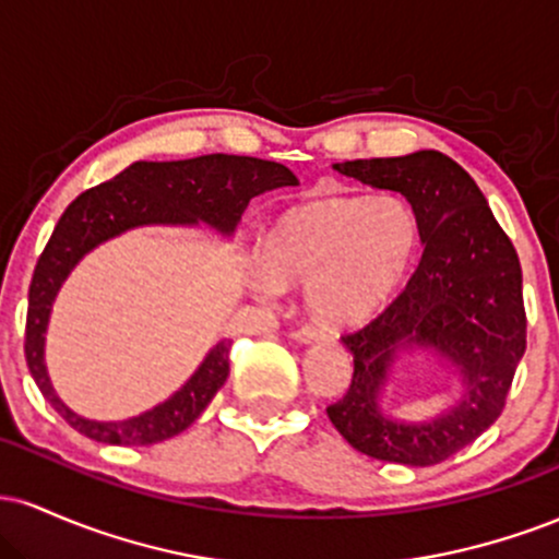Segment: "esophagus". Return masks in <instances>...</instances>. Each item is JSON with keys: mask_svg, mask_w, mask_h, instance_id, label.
Returning a JSON list of instances; mask_svg holds the SVG:
<instances>
[{"mask_svg": "<svg viewBox=\"0 0 559 559\" xmlns=\"http://www.w3.org/2000/svg\"><path fill=\"white\" fill-rule=\"evenodd\" d=\"M297 338L301 344H312V342H329V331L320 329V325H301L297 331Z\"/></svg>", "mask_w": 559, "mask_h": 559, "instance_id": "obj_1", "label": "esophagus"}]
</instances>
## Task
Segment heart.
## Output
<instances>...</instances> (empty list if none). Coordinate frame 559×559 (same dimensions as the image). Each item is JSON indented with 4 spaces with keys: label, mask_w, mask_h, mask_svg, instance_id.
<instances>
[{
    "label": "heart",
    "mask_w": 559,
    "mask_h": 559,
    "mask_svg": "<svg viewBox=\"0 0 559 559\" xmlns=\"http://www.w3.org/2000/svg\"><path fill=\"white\" fill-rule=\"evenodd\" d=\"M418 247V217L396 194L333 197L281 217L262 247L258 288L307 286L323 323L346 325L373 316L402 284Z\"/></svg>",
    "instance_id": "obj_1"
}]
</instances>
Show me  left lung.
<instances>
[{
	"instance_id": "1",
	"label": "left lung",
	"mask_w": 559,
	"mask_h": 559,
	"mask_svg": "<svg viewBox=\"0 0 559 559\" xmlns=\"http://www.w3.org/2000/svg\"><path fill=\"white\" fill-rule=\"evenodd\" d=\"M342 176L400 191L418 217L423 254L407 286L342 342L355 355L346 394L325 407L357 452L426 467L473 444L502 415L525 352L523 271L486 197L441 152L333 165ZM433 345L464 378L466 394L431 424H396L377 409L385 368L404 343Z\"/></svg>"
}]
</instances>
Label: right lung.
<instances>
[{
    "label": "right lung",
    "mask_w": 559,
    "mask_h": 559,
    "mask_svg": "<svg viewBox=\"0 0 559 559\" xmlns=\"http://www.w3.org/2000/svg\"><path fill=\"white\" fill-rule=\"evenodd\" d=\"M286 165L260 157L204 155L176 163H133L112 181L83 191L68 204L36 262L25 316V362L36 386L70 428L102 444L146 447L173 439L204 413L228 378L230 342L213 346L207 360L181 391L139 418L120 423L86 420L57 400L44 368V333L62 281L88 249L144 223H207L230 234L249 199L278 186H297Z\"/></svg>",
    "instance_id": "add662e5"
}]
</instances>
